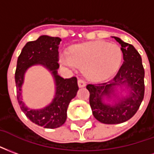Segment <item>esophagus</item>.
<instances>
[{
	"mask_svg": "<svg viewBox=\"0 0 154 154\" xmlns=\"http://www.w3.org/2000/svg\"><path fill=\"white\" fill-rule=\"evenodd\" d=\"M78 85L79 88H83V87H85L86 85V82L85 80H83L82 79H78Z\"/></svg>",
	"mask_w": 154,
	"mask_h": 154,
	"instance_id": "34e87169",
	"label": "esophagus"
}]
</instances>
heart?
Masks as SVG:
<instances>
[{
    "label": "heart",
    "mask_w": 154,
    "mask_h": 154,
    "mask_svg": "<svg viewBox=\"0 0 154 154\" xmlns=\"http://www.w3.org/2000/svg\"><path fill=\"white\" fill-rule=\"evenodd\" d=\"M60 60L68 67L84 68L88 79L99 82L110 78L118 70L122 60V51L114 43L94 42L76 46L69 54H62Z\"/></svg>",
    "instance_id": "heart-1"
}]
</instances>
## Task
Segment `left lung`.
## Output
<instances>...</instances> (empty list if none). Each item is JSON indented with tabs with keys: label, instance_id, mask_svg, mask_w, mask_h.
I'll use <instances>...</instances> for the list:
<instances>
[{
	"label": "left lung",
	"instance_id": "8db88e82",
	"mask_svg": "<svg viewBox=\"0 0 154 154\" xmlns=\"http://www.w3.org/2000/svg\"><path fill=\"white\" fill-rule=\"evenodd\" d=\"M113 38L122 46L124 62L111 81L86 86L89 91V103L93 115L104 124H120L130 120L137 112L144 95V69L140 53L131 44L116 37ZM122 85L127 86L128 96L118 99L114 104L103 101L104 97H116L115 87Z\"/></svg>",
	"mask_w": 154,
	"mask_h": 154
}]
</instances>
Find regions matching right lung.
<instances>
[{"mask_svg":"<svg viewBox=\"0 0 154 154\" xmlns=\"http://www.w3.org/2000/svg\"><path fill=\"white\" fill-rule=\"evenodd\" d=\"M61 39L58 37L40 36L36 41L27 42L18 57L15 70V85L17 100L28 118L38 125L48 129L60 127L66 122L69 102L79 90L77 78L63 79L57 75L59 68L58 48ZM41 64L51 71L56 85V94L53 102L42 109H30L22 100L21 91L24 74L30 66Z\"/></svg>","mask_w":154,"mask_h":154,"instance_id":"obj_1","label":"right lung"}]
</instances>
